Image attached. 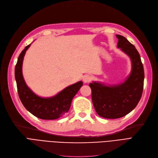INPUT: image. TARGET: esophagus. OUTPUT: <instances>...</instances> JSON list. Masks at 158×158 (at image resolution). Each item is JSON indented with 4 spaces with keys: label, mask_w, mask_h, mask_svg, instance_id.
<instances>
[{
    "label": "esophagus",
    "mask_w": 158,
    "mask_h": 158,
    "mask_svg": "<svg viewBox=\"0 0 158 158\" xmlns=\"http://www.w3.org/2000/svg\"><path fill=\"white\" fill-rule=\"evenodd\" d=\"M92 77L89 75H85L83 77V81L85 83H90L92 81Z\"/></svg>",
    "instance_id": "34e87169"
}]
</instances>
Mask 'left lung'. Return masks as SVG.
Returning a JSON list of instances; mask_svg holds the SVG:
<instances>
[{
	"mask_svg": "<svg viewBox=\"0 0 158 158\" xmlns=\"http://www.w3.org/2000/svg\"><path fill=\"white\" fill-rule=\"evenodd\" d=\"M118 48L129 56L132 62L130 75L124 83L111 86L93 82L92 100L96 113L106 118H119L130 113L141 100L143 91L144 73L141 56L135 47L125 37L116 35Z\"/></svg>",
	"mask_w": 158,
	"mask_h": 158,
	"instance_id": "obj_1",
	"label": "left lung"
}]
</instances>
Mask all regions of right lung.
I'll return each instance as SVG.
<instances>
[{
	"label": "right lung",
	"instance_id": "obj_1",
	"mask_svg": "<svg viewBox=\"0 0 158 158\" xmlns=\"http://www.w3.org/2000/svg\"><path fill=\"white\" fill-rule=\"evenodd\" d=\"M30 45L26 46L22 51L15 68V77L20 100L26 109L36 117L43 120L57 119L68 112L72 99L83 83L79 81L49 98H42L34 94L26 85L22 74L23 58Z\"/></svg>",
	"mask_w": 158,
	"mask_h": 158
}]
</instances>
